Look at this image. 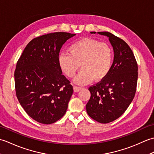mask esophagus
I'll use <instances>...</instances> for the list:
<instances>
[{"mask_svg": "<svg viewBox=\"0 0 154 154\" xmlns=\"http://www.w3.org/2000/svg\"><path fill=\"white\" fill-rule=\"evenodd\" d=\"M83 89L82 87H79V86H74L73 87V90L75 92H79V91Z\"/></svg>", "mask_w": 154, "mask_h": 154, "instance_id": "1", "label": "esophagus"}]
</instances>
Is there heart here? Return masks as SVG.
I'll return each mask as SVG.
<instances>
[{
    "label": "heart",
    "mask_w": 154,
    "mask_h": 154,
    "mask_svg": "<svg viewBox=\"0 0 154 154\" xmlns=\"http://www.w3.org/2000/svg\"><path fill=\"white\" fill-rule=\"evenodd\" d=\"M69 51L60 54L59 65L70 78L75 76L81 66L82 69L75 79L76 83L86 85L93 79L101 81L110 73L113 51L109 45L94 39L83 38L71 44Z\"/></svg>",
    "instance_id": "b5f03b06"
}]
</instances>
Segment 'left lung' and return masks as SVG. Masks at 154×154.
Masks as SVG:
<instances>
[{
    "instance_id": "left-lung-1",
    "label": "left lung",
    "mask_w": 154,
    "mask_h": 154,
    "mask_svg": "<svg viewBox=\"0 0 154 154\" xmlns=\"http://www.w3.org/2000/svg\"><path fill=\"white\" fill-rule=\"evenodd\" d=\"M98 34L109 38L114 50V61L109 75L89 88L91 98L86 110L93 120L106 124L119 119L132 103L136 91L138 64L123 40L109 32Z\"/></svg>"
}]
</instances>
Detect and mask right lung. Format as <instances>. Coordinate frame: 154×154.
Listing matches in <instances>:
<instances>
[{
  "instance_id": "add662e5",
  "label": "right lung",
  "mask_w": 154,
  "mask_h": 154,
  "mask_svg": "<svg viewBox=\"0 0 154 154\" xmlns=\"http://www.w3.org/2000/svg\"><path fill=\"white\" fill-rule=\"evenodd\" d=\"M75 34L54 32L34 38L24 48L14 71L16 97L32 119L50 124L64 116L73 86L59 65L60 51Z\"/></svg>"
}]
</instances>
